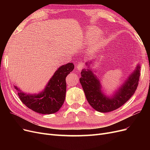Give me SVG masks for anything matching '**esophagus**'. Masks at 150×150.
Returning a JSON list of instances; mask_svg holds the SVG:
<instances>
[{"mask_svg":"<svg viewBox=\"0 0 150 150\" xmlns=\"http://www.w3.org/2000/svg\"><path fill=\"white\" fill-rule=\"evenodd\" d=\"M84 66V65L83 64V62H78V65H77V67H76V69L78 71H80L83 69Z\"/></svg>","mask_w":150,"mask_h":150,"instance_id":"34e87169","label":"esophagus"}]
</instances>
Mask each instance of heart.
<instances>
[{
    "label": "heart",
    "mask_w": 150,
    "mask_h": 150,
    "mask_svg": "<svg viewBox=\"0 0 150 150\" xmlns=\"http://www.w3.org/2000/svg\"><path fill=\"white\" fill-rule=\"evenodd\" d=\"M101 34V30H99L98 28H96V27H93L91 29H89L88 32H87V38L88 40H89V42L92 41L94 39H96L98 36ZM104 40H98V41L96 42V47L97 48H99L101 47L104 44Z\"/></svg>",
    "instance_id": "b5f03b06"
}]
</instances>
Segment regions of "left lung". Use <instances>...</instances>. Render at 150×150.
Instances as JSON below:
<instances>
[{"instance_id": "8db88e82", "label": "left lung", "mask_w": 150, "mask_h": 150, "mask_svg": "<svg viewBox=\"0 0 150 150\" xmlns=\"http://www.w3.org/2000/svg\"><path fill=\"white\" fill-rule=\"evenodd\" d=\"M94 61L86 62V68L81 72V84L86 99L93 109L101 112L112 111L123 105L135 93L138 84L141 66L138 63L124 82L113 93L108 94L103 88L101 78L96 75L97 71L93 69Z\"/></svg>"}]
</instances>
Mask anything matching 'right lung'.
I'll list each match as a JSON object with an SVG mask.
<instances>
[{"label":"right lung","instance_id":"add662e5","mask_svg":"<svg viewBox=\"0 0 150 150\" xmlns=\"http://www.w3.org/2000/svg\"><path fill=\"white\" fill-rule=\"evenodd\" d=\"M73 63L62 65L54 72L44 89L38 93L23 92L13 85L21 101L33 111L51 115L59 110L64 104L66 93V76L74 69Z\"/></svg>","mask_w":150,"mask_h":150}]
</instances>
